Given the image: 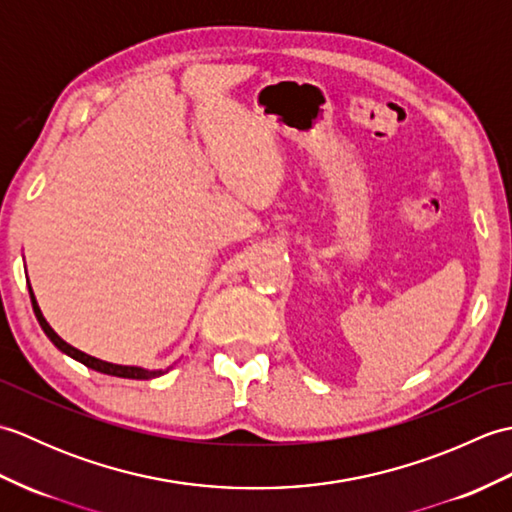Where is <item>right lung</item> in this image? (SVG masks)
Here are the masks:
<instances>
[{"instance_id":"add662e5","label":"right lung","mask_w":512,"mask_h":512,"mask_svg":"<svg viewBox=\"0 0 512 512\" xmlns=\"http://www.w3.org/2000/svg\"><path fill=\"white\" fill-rule=\"evenodd\" d=\"M28 292H30L32 310H35V317H37V321H39V325H41V330L46 332V336L54 343V347H57V350H61L63 354H68L70 358H74V361L83 363L85 367L96 369V372L107 374V376L136 378V380L158 378V376H162V374H167L169 369H171V367H167V369H145V367H138V365H116V363H107V361H101V358H96V356H90V354H85V352H81V350H76V347H72L70 343H65V341L61 339V336L50 328V323H48L46 317H43V314H41V308H39V303H37V299H35V292H32V288H30V281H28Z\"/></svg>"}]
</instances>
